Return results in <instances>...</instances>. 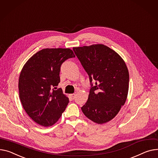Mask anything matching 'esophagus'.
Masks as SVG:
<instances>
[{
	"mask_svg": "<svg viewBox=\"0 0 158 158\" xmlns=\"http://www.w3.org/2000/svg\"><path fill=\"white\" fill-rule=\"evenodd\" d=\"M70 97H71V98H72V100H73V99L75 98V97H76V94H75V93L70 94Z\"/></svg>",
	"mask_w": 158,
	"mask_h": 158,
	"instance_id": "obj_1",
	"label": "esophagus"
}]
</instances>
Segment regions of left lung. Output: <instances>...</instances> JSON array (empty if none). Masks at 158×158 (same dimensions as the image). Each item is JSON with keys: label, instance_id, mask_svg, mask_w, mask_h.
<instances>
[{"label": "left lung", "instance_id": "left-lung-1", "mask_svg": "<svg viewBox=\"0 0 158 158\" xmlns=\"http://www.w3.org/2000/svg\"><path fill=\"white\" fill-rule=\"evenodd\" d=\"M91 83L88 99L81 110L97 124L112 120L127 100L129 72L123 58L103 44L73 48ZM96 82L92 85V81Z\"/></svg>", "mask_w": 158, "mask_h": 158}]
</instances>
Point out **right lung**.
<instances>
[{
	"label": "right lung",
	"mask_w": 158,
	"mask_h": 158,
	"mask_svg": "<svg viewBox=\"0 0 158 158\" xmlns=\"http://www.w3.org/2000/svg\"><path fill=\"white\" fill-rule=\"evenodd\" d=\"M73 57L75 55L69 48L43 49L31 56L21 71L20 101L27 114L38 124L51 127L65 110L69 98L61 89H54L60 82L61 64Z\"/></svg>",
	"instance_id": "right-lung-1"
}]
</instances>
